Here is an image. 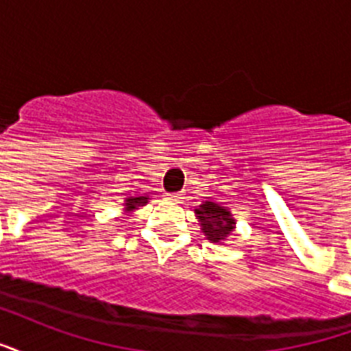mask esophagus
<instances>
[{"mask_svg":"<svg viewBox=\"0 0 351 351\" xmlns=\"http://www.w3.org/2000/svg\"><path fill=\"white\" fill-rule=\"evenodd\" d=\"M165 199L171 200V202H178V200H180V195H178V193H169V195H167V197H165Z\"/></svg>","mask_w":351,"mask_h":351,"instance_id":"esophagus-1","label":"esophagus"}]
</instances>
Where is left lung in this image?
Instances as JSON below:
<instances>
[{
  "label": "left lung",
  "instance_id": "1",
  "mask_svg": "<svg viewBox=\"0 0 351 351\" xmlns=\"http://www.w3.org/2000/svg\"><path fill=\"white\" fill-rule=\"evenodd\" d=\"M195 213H197L206 239H210L211 243H221L234 232L235 219L232 217V213L213 200H206L204 204H200L195 210Z\"/></svg>",
  "mask_w": 351,
  "mask_h": 351
}]
</instances>
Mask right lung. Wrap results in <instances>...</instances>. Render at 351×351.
<instances>
[{
	"label": "right lung",
	"instance_id": "add662e5",
	"mask_svg": "<svg viewBox=\"0 0 351 351\" xmlns=\"http://www.w3.org/2000/svg\"><path fill=\"white\" fill-rule=\"evenodd\" d=\"M147 200H149L147 197H128L123 206H125V211H127V213H130V211L138 210L140 206H145Z\"/></svg>",
	"mask_w": 351,
	"mask_h": 351
}]
</instances>
